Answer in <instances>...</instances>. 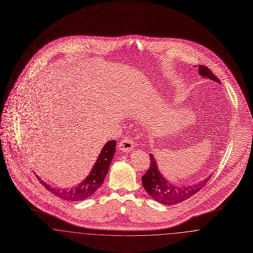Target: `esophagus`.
<instances>
[{"label":"esophagus","instance_id":"34e87169","mask_svg":"<svg viewBox=\"0 0 253 253\" xmlns=\"http://www.w3.org/2000/svg\"><path fill=\"white\" fill-rule=\"evenodd\" d=\"M119 148L121 150V152H124V153H128L130 151H132V149L134 148V142L132 140V138L126 136L124 138H122L120 143H119Z\"/></svg>","mask_w":253,"mask_h":253}]
</instances>
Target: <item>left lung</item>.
Returning <instances> with one entry per match:
<instances>
[{"instance_id":"8db88e82","label":"left lung","mask_w":253,"mask_h":253,"mask_svg":"<svg viewBox=\"0 0 253 253\" xmlns=\"http://www.w3.org/2000/svg\"><path fill=\"white\" fill-rule=\"evenodd\" d=\"M198 72L205 78H209L215 83L221 84V82L217 79L215 75L211 72L207 66L199 65ZM151 164L150 168L148 169L147 172L142 176V185L144 187L145 191L148 194L154 198L160 204L175 205L181 203L190 197H192L195 193H198L201 189H203L206 184L209 182L211 175L208 176L203 180L194 183L193 185H185V186H175L162 176L157 168V162L154 156L150 154Z\"/></svg>"}]
</instances>
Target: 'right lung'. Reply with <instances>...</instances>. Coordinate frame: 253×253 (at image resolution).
I'll return each mask as SVG.
<instances>
[{
  "label": "right lung",
  "instance_id": "obj_1",
  "mask_svg": "<svg viewBox=\"0 0 253 253\" xmlns=\"http://www.w3.org/2000/svg\"><path fill=\"white\" fill-rule=\"evenodd\" d=\"M116 144L115 140L108 141L102 148L100 154L96 159V163L91 172L86 177L84 182H82L79 186H76L71 189H59L50 186L44 181L41 180V178L36 175L38 179L50 193L55 194L63 200L67 201H83L86 198L92 196L96 193V190L102 185L104 178L108 172L109 167L111 161L115 156L116 152Z\"/></svg>",
  "mask_w": 253,
  "mask_h": 253
}]
</instances>
